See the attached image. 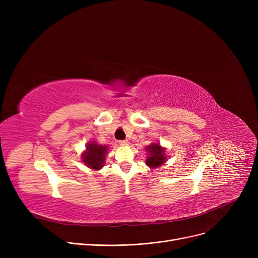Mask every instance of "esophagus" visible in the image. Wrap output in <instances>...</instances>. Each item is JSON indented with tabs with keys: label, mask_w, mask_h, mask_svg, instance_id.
I'll return each mask as SVG.
<instances>
[{
	"label": "esophagus",
	"mask_w": 258,
	"mask_h": 258,
	"mask_svg": "<svg viewBox=\"0 0 258 258\" xmlns=\"http://www.w3.org/2000/svg\"><path fill=\"white\" fill-rule=\"evenodd\" d=\"M119 144H120L121 146H126V145H128V141H127V140H120V141H119Z\"/></svg>",
	"instance_id": "1"
}]
</instances>
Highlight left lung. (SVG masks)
Returning a JSON list of instances; mask_svg holds the SVG:
<instances>
[{"label": "left lung", "instance_id": "1", "mask_svg": "<svg viewBox=\"0 0 258 258\" xmlns=\"http://www.w3.org/2000/svg\"><path fill=\"white\" fill-rule=\"evenodd\" d=\"M148 157L145 160V163L148 167L157 168L164 164L167 157L165 155V148L162 147L159 143H153L146 147Z\"/></svg>", "mask_w": 258, "mask_h": 258}]
</instances>
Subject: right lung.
I'll list each match as a JSON object with an SVG mask.
<instances>
[{"label":"right lung","instance_id":"1","mask_svg":"<svg viewBox=\"0 0 258 258\" xmlns=\"http://www.w3.org/2000/svg\"><path fill=\"white\" fill-rule=\"evenodd\" d=\"M86 151L81 154L84 163L94 170H99L104 165L105 156L107 154V146L96 142H89L86 146Z\"/></svg>","mask_w":258,"mask_h":258}]
</instances>
